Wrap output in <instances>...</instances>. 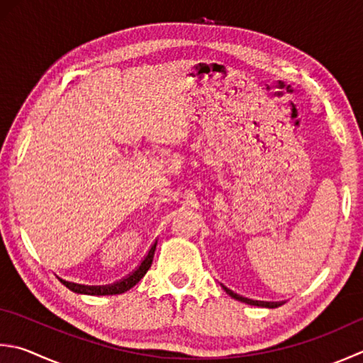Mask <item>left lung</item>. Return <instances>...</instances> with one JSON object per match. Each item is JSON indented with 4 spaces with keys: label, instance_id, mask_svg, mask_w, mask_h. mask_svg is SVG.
<instances>
[{
    "label": "left lung",
    "instance_id": "left-lung-1",
    "mask_svg": "<svg viewBox=\"0 0 363 363\" xmlns=\"http://www.w3.org/2000/svg\"><path fill=\"white\" fill-rule=\"evenodd\" d=\"M225 291H226V293H228L231 297H234V299H238V301H240V302H245V303H250V305H257V303H258V302H255V301L245 299V297H242V296H238V294H234L233 291H231V289H228V288H226V286H225ZM267 303H269V302H267Z\"/></svg>",
    "mask_w": 363,
    "mask_h": 363
}]
</instances>
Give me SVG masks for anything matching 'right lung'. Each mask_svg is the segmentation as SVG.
I'll use <instances>...</instances> for the list:
<instances>
[{"mask_svg":"<svg viewBox=\"0 0 363 363\" xmlns=\"http://www.w3.org/2000/svg\"><path fill=\"white\" fill-rule=\"evenodd\" d=\"M154 250L155 247H152L151 250L147 252L145 259L141 261V264L135 269L132 274H129L125 279L119 280L113 285H106V286H84V285H77V283H70L66 280H61L62 285L69 288L70 291L78 294H89V296H113V294H123L125 291H129L133 288L137 283L143 279L145 274L149 271V267L152 264V258H154Z\"/></svg>","mask_w":363,"mask_h":363,"instance_id":"1","label":"right lung"}]
</instances>
